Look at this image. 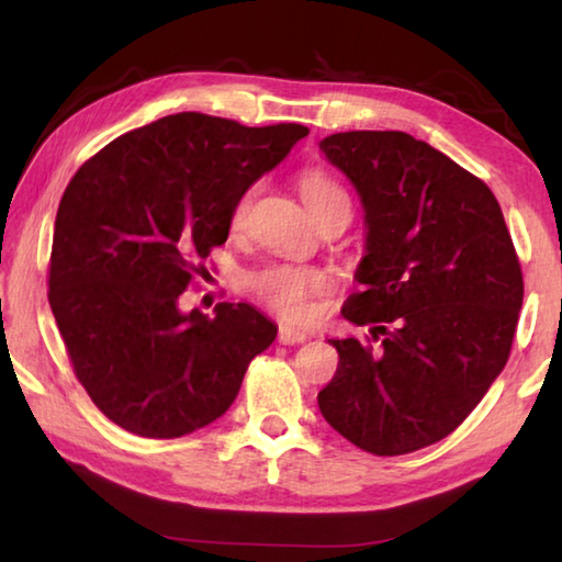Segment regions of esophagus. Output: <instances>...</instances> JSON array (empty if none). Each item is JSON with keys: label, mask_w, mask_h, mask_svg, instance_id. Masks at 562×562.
<instances>
[{"label": "esophagus", "mask_w": 562, "mask_h": 562, "mask_svg": "<svg viewBox=\"0 0 562 562\" xmlns=\"http://www.w3.org/2000/svg\"><path fill=\"white\" fill-rule=\"evenodd\" d=\"M307 337H310L307 331L294 329V327H280V331H278L280 345H300V341H304Z\"/></svg>", "instance_id": "obj_1"}]
</instances>
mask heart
<instances>
[{"label": "heart", "instance_id": "b5f03b06", "mask_svg": "<svg viewBox=\"0 0 562 562\" xmlns=\"http://www.w3.org/2000/svg\"><path fill=\"white\" fill-rule=\"evenodd\" d=\"M297 188L304 205L310 207L312 215L319 217L329 213L337 205H349L347 190L339 186L337 178H331L327 170L304 168L297 176ZM258 193V183L247 186L233 205L231 225L240 227L250 211L252 198ZM327 288V274L312 265H290V262H272L250 274V290L255 292L265 307L272 310L290 322H302L310 317L312 300L315 294Z\"/></svg>", "mask_w": 562, "mask_h": 562}]
</instances>
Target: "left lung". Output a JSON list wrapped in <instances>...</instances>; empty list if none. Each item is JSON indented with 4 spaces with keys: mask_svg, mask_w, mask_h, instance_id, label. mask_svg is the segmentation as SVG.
<instances>
[{
    "mask_svg": "<svg viewBox=\"0 0 562 562\" xmlns=\"http://www.w3.org/2000/svg\"><path fill=\"white\" fill-rule=\"evenodd\" d=\"M319 150L359 190L367 255L331 339L339 367L317 394L361 451L402 456L465 422L510 357L522 272L491 188L404 131H345Z\"/></svg>",
    "mask_w": 562,
    "mask_h": 562,
    "instance_id": "8db88e82",
    "label": "left lung"
}]
</instances>
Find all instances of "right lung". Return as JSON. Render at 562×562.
<instances>
[{
    "mask_svg": "<svg viewBox=\"0 0 562 562\" xmlns=\"http://www.w3.org/2000/svg\"><path fill=\"white\" fill-rule=\"evenodd\" d=\"M310 133L250 128L183 111L128 131L66 186L54 223L49 304L91 402L144 439H176L223 416L278 327L245 302L215 317L178 297L207 272L247 186Z\"/></svg>",
    "mask_w": 562,
    "mask_h": 562,
    "instance_id": "1",
    "label": "right lung"
}]
</instances>
